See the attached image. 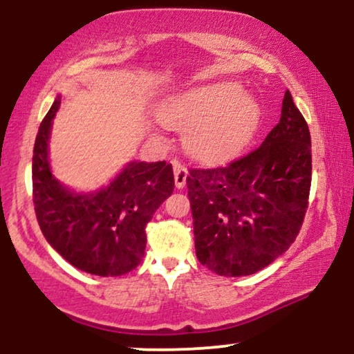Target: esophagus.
<instances>
[{"label":"esophagus","mask_w":354,"mask_h":354,"mask_svg":"<svg viewBox=\"0 0 354 354\" xmlns=\"http://www.w3.org/2000/svg\"><path fill=\"white\" fill-rule=\"evenodd\" d=\"M173 168H174V185H176V188H185L186 180H188V169H186L185 165L176 160L173 161Z\"/></svg>","instance_id":"obj_1"}]
</instances>
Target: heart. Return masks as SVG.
I'll return each instance as SVG.
<instances>
[{"mask_svg":"<svg viewBox=\"0 0 354 354\" xmlns=\"http://www.w3.org/2000/svg\"><path fill=\"white\" fill-rule=\"evenodd\" d=\"M166 126L186 131L185 148L205 163L236 156L261 124V106L236 83L189 89L161 111Z\"/></svg>","mask_w":354,"mask_h":354,"instance_id":"heart-1","label":"heart"}]
</instances>
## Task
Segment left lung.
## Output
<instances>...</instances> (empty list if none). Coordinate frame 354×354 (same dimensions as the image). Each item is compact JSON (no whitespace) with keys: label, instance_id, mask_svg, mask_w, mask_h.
Here are the masks:
<instances>
[{"label":"left lung","instance_id":"8db88e82","mask_svg":"<svg viewBox=\"0 0 354 354\" xmlns=\"http://www.w3.org/2000/svg\"><path fill=\"white\" fill-rule=\"evenodd\" d=\"M186 185L203 266L236 278L281 256L301 230L311 188L310 128L291 93L259 148L225 166L191 168Z\"/></svg>","mask_w":354,"mask_h":354}]
</instances>
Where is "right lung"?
<instances>
[{"label":"right lung","mask_w":354,"mask_h":354,"mask_svg":"<svg viewBox=\"0 0 354 354\" xmlns=\"http://www.w3.org/2000/svg\"><path fill=\"white\" fill-rule=\"evenodd\" d=\"M56 98L36 135L33 149V203L44 238L84 273L121 276L140 265L146 248V225L174 189L173 166L129 163L96 193L76 194L53 178L48 163Z\"/></svg>","instance_id":"obj_1"}]
</instances>
